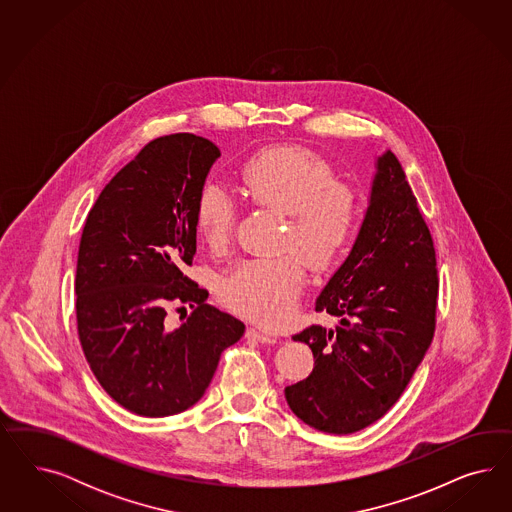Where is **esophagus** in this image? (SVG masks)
I'll use <instances>...</instances> for the list:
<instances>
[{"instance_id": "esophagus-1", "label": "esophagus", "mask_w": 512, "mask_h": 512, "mask_svg": "<svg viewBox=\"0 0 512 512\" xmlns=\"http://www.w3.org/2000/svg\"><path fill=\"white\" fill-rule=\"evenodd\" d=\"M246 338L251 341H259V343H276V340H278L274 334H268V332L259 330V328H248Z\"/></svg>"}]
</instances>
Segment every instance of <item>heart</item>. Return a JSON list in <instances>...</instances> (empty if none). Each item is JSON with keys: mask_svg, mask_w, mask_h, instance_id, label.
I'll use <instances>...</instances> for the list:
<instances>
[{"mask_svg": "<svg viewBox=\"0 0 512 512\" xmlns=\"http://www.w3.org/2000/svg\"><path fill=\"white\" fill-rule=\"evenodd\" d=\"M242 184L253 201L291 216L289 248L310 263H334L357 233L358 199L351 187L334 182L321 157L302 148H272L253 155L242 169ZM197 229L210 248L233 238L238 201L229 187L204 182L197 197ZM306 283L298 255L246 259L219 283L221 302L238 315L266 326L285 323L296 310Z\"/></svg>", "mask_w": 512, "mask_h": 512, "instance_id": "1", "label": "heart"}]
</instances>
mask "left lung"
Here are the masks:
<instances>
[{
    "instance_id": "8db88e82",
    "label": "left lung",
    "mask_w": 512,
    "mask_h": 512,
    "mask_svg": "<svg viewBox=\"0 0 512 512\" xmlns=\"http://www.w3.org/2000/svg\"><path fill=\"white\" fill-rule=\"evenodd\" d=\"M437 268L432 234L400 161L377 157L357 240L315 302L338 317L293 340L310 345V377L285 388L296 417L326 434H355L398 402L435 330Z\"/></svg>"
}]
</instances>
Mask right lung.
<instances>
[{
	"instance_id": "add662e5",
	"label": "right lung",
	"mask_w": 512,
	"mask_h": 512,
	"mask_svg": "<svg viewBox=\"0 0 512 512\" xmlns=\"http://www.w3.org/2000/svg\"><path fill=\"white\" fill-rule=\"evenodd\" d=\"M221 152L191 133L148 142L86 217L78 248L77 325L86 360L114 402L169 417L199 402L221 353L244 336L184 274L197 251V197ZM189 305L184 326L166 311Z\"/></svg>"
}]
</instances>
